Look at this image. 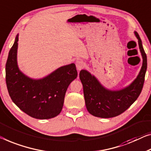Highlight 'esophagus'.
Masks as SVG:
<instances>
[{
    "label": "esophagus",
    "mask_w": 151,
    "mask_h": 151,
    "mask_svg": "<svg viewBox=\"0 0 151 151\" xmlns=\"http://www.w3.org/2000/svg\"><path fill=\"white\" fill-rule=\"evenodd\" d=\"M76 69H77L78 70H81L85 68V64L84 62L82 61V60H77V61L76 62Z\"/></svg>",
    "instance_id": "esophagus-1"
}]
</instances>
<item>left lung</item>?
Instances as JSON below:
<instances>
[{
    "label": "left lung",
    "instance_id": "left-lung-1",
    "mask_svg": "<svg viewBox=\"0 0 151 151\" xmlns=\"http://www.w3.org/2000/svg\"><path fill=\"white\" fill-rule=\"evenodd\" d=\"M134 33L138 39L143 62L140 73L129 86L118 91H111L104 88L89 72L81 70L79 78L83 87L85 105L92 115L100 118L118 116L125 112L140 96L145 83L147 58L139 35L136 32Z\"/></svg>",
    "mask_w": 151,
    "mask_h": 151
}]
</instances>
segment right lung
I'll return each mask as SVG.
<instances>
[{
	"label": "right lung",
	"instance_id": "obj_1",
	"mask_svg": "<svg viewBox=\"0 0 151 151\" xmlns=\"http://www.w3.org/2000/svg\"><path fill=\"white\" fill-rule=\"evenodd\" d=\"M18 35L6 63V83L11 100L19 109L33 118L48 119L62 111L65 94L77 77L75 64L62 66L41 79L24 75L17 63Z\"/></svg>",
	"mask_w": 151,
	"mask_h": 151
}]
</instances>
